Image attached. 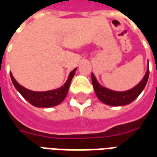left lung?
Instances as JSON below:
<instances>
[{
  "label": "left lung",
  "mask_w": 157,
  "mask_h": 157,
  "mask_svg": "<svg viewBox=\"0 0 157 157\" xmlns=\"http://www.w3.org/2000/svg\"><path fill=\"white\" fill-rule=\"evenodd\" d=\"M149 78V67L144 78L134 88L125 92H114L109 90L99 84L94 75L92 73V82L96 95L103 103L110 106H124L132 102L145 88Z\"/></svg>",
  "instance_id": "1"
}]
</instances>
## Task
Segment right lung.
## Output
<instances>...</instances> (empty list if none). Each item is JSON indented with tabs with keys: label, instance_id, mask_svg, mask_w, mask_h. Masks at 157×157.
I'll return each mask as SVG.
<instances>
[{
	"label": "right lung",
	"instance_id": "add662e5",
	"mask_svg": "<svg viewBox=\"0 0 157 157\" xmlns=\"http://www.w3.org/2000/svg\"><path fill=\"white\" fill-rule=\"evenodd\" d=\"M75 70L76 69H74L70 73L68 80L66 81L65 85L62 86L59 88L48 91V92H33L29 89L24 88L23 86L19 85L18 83L16 82V80L11 73L10 75H11L12 83L16 89L29 103L38 108H51L54 106L58 105L64 101V99L65 98V97L68 93L70 84L73 76L75 75Z\"/></svg>",
	"mask_w": 157,
	"mask_h": 157
}]
</instances>
